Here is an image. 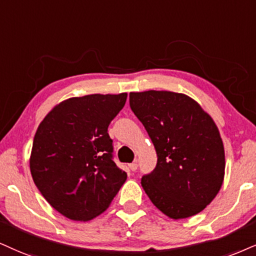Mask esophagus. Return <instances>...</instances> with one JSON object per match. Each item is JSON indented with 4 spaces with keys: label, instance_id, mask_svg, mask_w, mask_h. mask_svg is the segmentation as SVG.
Returning a JSON list of instances; mask_svg holds the SVG:
<instances>
[{
    "label": "esophagus",
    "instance_id": "obj_1",
    "mask_svg": "<svg viewBox=\"0 0 256 256\" xmlns=\"http://www.w3.org/2000/svg\"><path fill=\"white\" fill-rule=\"evenodd\" d=\"M129 168L132 170V171H136L138 170V162H132V164H129Z\"/></svg>",
    "mask_w": 256,
    "mask_h": 256
}]
</instances>
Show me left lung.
Wrapping results in <instances>:
<instances>
[{"label":"left lung","instance_id":"left-lung-1","mask_svg":"<svg viewBox=\"0 0 256 256\" xmlns=\"http://www.w3.org/2000/svg\"><path fill=\"white\" fill-rule=\"evenodd\" d=\"M129 104L156 147L158 162L141 179L152 203L173 220L200 212L224 179V147L218 128L202 106L184 94H129Z\"/></svg>","mask_w":256,"mask_h":256}]
</instances>
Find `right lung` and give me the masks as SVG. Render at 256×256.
I'll return each mask as SVG.
<instances>
[{"instance_id":"1","label":"right lung","mask_w":256,"mask_h":256,"mask_svg":"<svg viewBox=\"0 0 256 256\" xmlns=\"http://www.w3.org/2000/svg\"><path fill=\"white\" fill-rule=\"evenodd\" d=\"M127 94H86L56 106L34 136L30 166L44 198L62 216L89 220L109 206L127 173L112 160L108 127Z\"/></svg>"}]
</instances>
